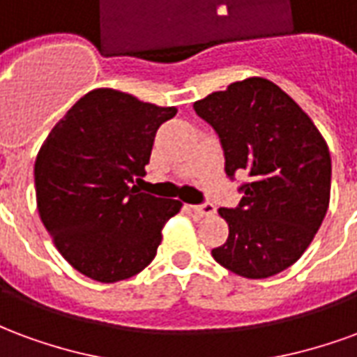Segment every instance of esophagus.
I'll return each instance as SVG.
<instances>
[{
	"label": "esophagus",
	"mask_w": 357,
	"mask_h": 357,
	"mask_svg": "<svg viewBox=\"0 0 357 357\" xmlns=\"http://www.w3.org/2000/svg\"><path fill=\"white\" fill-rule=\"evenodd\" d=\"M193 208V212L197 214V216H212L214 212H216V208H214V204H210V202H204V204H195V206H191Z\"/></svg>",
	"instance_id": "obj_1"
}]
</instances>
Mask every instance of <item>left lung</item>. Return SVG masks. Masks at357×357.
<instances>
[{"mask_svg": "<svg viewBox=\"0 0 357 357\" xmlns=\"http://www.w3.org/2000/svg\"><path fill=\"white\" fill-rule=\"evenodd\" d=\"M222 141L225 174L247 172L237 208H220L229 237L220 266L266 279L304 255L329 208V147L312 118L266 78H247L193 105Z\"/></svg>", "mask_w": 357, "mask_h": 357, "instance_id": "obj_1", "label": "left lung"}]
</instances>
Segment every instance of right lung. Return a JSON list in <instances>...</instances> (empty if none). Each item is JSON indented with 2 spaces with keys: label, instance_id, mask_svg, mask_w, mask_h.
<instances>
[{
  "label": "right lung",
  "instance_id": "1",
  "mask_svg": "<svg viewBox=\"0 0 357 357\" xmlns=\"http://www.w3.org/2000/svg\"><path fill=\"white\" fill-rule=\"evenodd\" d=\"M176 112L99 88L43 141L34 166L38 212L63 258L89 279L137 275L153 262L164 224L183 206L132 185L145 176L156 130Z\"/></svg>",
  "mask_w": 357,
  "mask_h": 357
}]
</instances>
